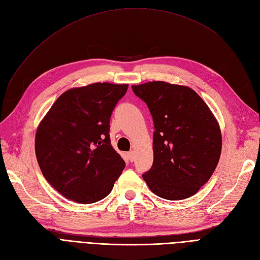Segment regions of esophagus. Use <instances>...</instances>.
<instances>
[{"label": "esophagus", "mask_w": 260, "mask_h": 260, "mask_svg": "<svg viewBox=\"0 0 260 260\" xmlns=\"http://www.w3.org/2000/svg\"><path fill=\"white\" fill-rule=\"evenodd\" d=\"M128 158H129V160L130 161H133V160H135V157H136V155H135V152H133V151H130V152H128Z\"/></svg>", "instance_id": "1"}]
</instances>
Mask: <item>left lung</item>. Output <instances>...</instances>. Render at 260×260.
Returning a JSON list of instances; mask_svg holds the SVG:
<instances>
[{"instance_id":"1","label":"left lung","mask_w":260,"mask_h":260,"mask_svg":"<svg viewBox=\"0 0 260 260\" xmlns=\"http://www.w3.org/2000/svg\"><path fill=\"white\" fill-rule=\"evenodd\" d=\"M154 121L151 169L142 175L161 199L190 198L205 184L221 154V132L198 93L187 86L153 81L132 85Z\"/></svg>"}]
</instances>
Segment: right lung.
<instances>
[{"label":"right lung","mask_w":260,"mask_h":260,"mask_svg":"<svg viewBox=\"0 0 260 260\" xmlns=\"http://www.w3.org/2000/svg\"><path fill=\"white\" fill-rule=\"evenodd\" d=\"M128 84L93 83L55 101L36 135V156L46 181L81 204L103 200L125 166L111 144L109 122Z\"/></svg>","instance_id":"obj_1"}]
</instances>
